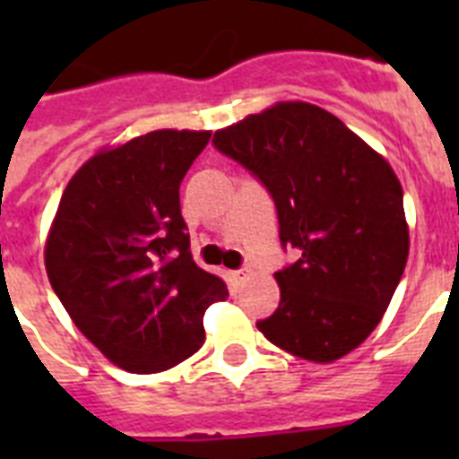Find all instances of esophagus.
I'll return each mask as SVG.
<instances>
[{
  "label": "esophagus",
  "mask_w": 459,
  "mask_h": 459,
  "mask_svg": "<svg viewBox=\"0 0 459 459\" xmlns=\"http://www.w3.org/2000/svg\"><path fill=\"white\" fill-rule=\"evenodd\" d=\"M245 276H247V273H245L243 269H240V272H229V281H230V286H233V288H238V286H240V283H243V281H245Z\"/></svg>",
  "instance_id": "34e87169"
}]
</instances>
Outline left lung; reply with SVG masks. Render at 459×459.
<instances>
[{"instance_id":"1","label":"left lung","mask_w":459,"mask_h":459,"mask_svg":"<svg viewBox=\"0 0 459 459\" xmlns=\"http://www.w3.org/2000/svg\"><path fill=\"white\" fill-rule=\"evenodd\" d=\"M214 145L257 176L298 262L273 273L279 309L257 328L276 348L335 362L378 326L405 272L403 186L377 150L331 111L276 102L214 133Z\"/></svg>"}]
</instances>
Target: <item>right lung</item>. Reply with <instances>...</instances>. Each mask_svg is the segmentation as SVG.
<instances>
[{"label":"right lung","instance_id":"add662e5","mask_svg":"<svg viewBox=\"0 0 459 459\" xmlns=\"http://www.w3.org/2000/svg\"><path fill=\"white\" fill-rule=\"evenodd\" d=\"M212 131H152L104 147L68 180L45 243L54 293L85 338L133 374H157L204 342L226 283L195 264L180 180Z\"/></svg>","mask_w":459,"mask_h":459}]
</instances>
